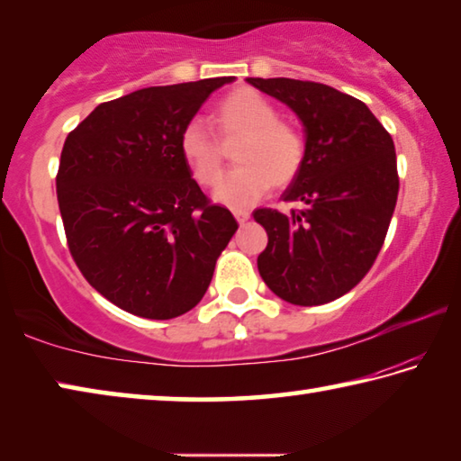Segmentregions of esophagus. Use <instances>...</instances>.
Listing matches in <instances>:
<instances>
[{"instance_id": "34e87169", "label": "esophagus", "mask_w": 461, "mask_h": 461, "mask_svg": "<svg viewBox=\"0 0 461 461\" xmlns=\"http://www.w3.org/2000/svg\"><path fill=\"white\" fill-rule=\"evenodd\" d=\"M233 217H236L240 225H244L249 220V212H244V209H236V212H233Z\"/></svg>"}]
</instances>
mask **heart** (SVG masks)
Here are the masks:
<instances>
[{
  "instance_id": "heart-1",
  "label": "heart",
  "mask_w": 461,
  "mask_h": 461,
  "mask_svg": "<svg viewBox=\"0 0 461 461\" xmlns=\"http://www.w3.org/2000/svg\"><path fill=\"white\" fill-rule=\"evenodd\" d=\"M213 123L223 144L238 142V168L217 185L215 201L248 207L272 185L286 186L305 165V140L293 126L278 122L270 101L254 89H236L213 107ZM178 150L194 181L213 186L223 173V148L205 123L191 120L178 136Z\"/></svg>"
}]
</instances>
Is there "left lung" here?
I'll return each mask as SVG.
<instances>
[{"label":"left lung","mask_w":461,"mask_h":461,"mask_svg":"<svg viewBox=\"0 0 461 461\" xmlns=\"http://www.w3.org/2000/svg\"><path fill=\"white\" fill-rule=\"evenodd\" d=\"M283 101L305 128V165L283 199L301 209H256L268 233L264 283L291 305L313 307L352 291L384 244L396 197L394 142L368 105L330 85L248 79Z\"/></svg>","instance_id":"8db88e82"}]
</instances>
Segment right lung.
<instances>
[{
    "mask_svg": "<svg viewBox=\"0 0 461 461\" xmlns=\"http://www.w3.org/2000/svg\"><path fill=\"white\" fill-rule=\"evenodd\" d=\"M233 77L148 87L97 105L67 136L57 197L73 260L113 305L144 319L191 311L238 230L191 178L178 136Z\"/></svg>",
    "mask_w": 461,
    "mask_h": 461,
    "instance_id": "add662e5",
    "label": "right lung"
}]
</instances>
